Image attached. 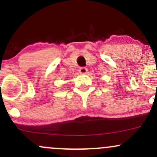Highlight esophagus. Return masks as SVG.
<instances>
[{
	"label": "esophagus",
	"instance_id": "esophagus-1",
	"mask_svg": "<svg viewBox=\"0 0 157 157\" xmlns=\"http://www.w3.org/2000/svg\"><path fill=\"white\" fill-rule=\"evenodd\" d=\"M88 69L86 67H81L79 68V71H80V74H86L87 72Z\"/></svg>",
	"mask_w": 157,
	"mask_h": 157
}]
</instances>
